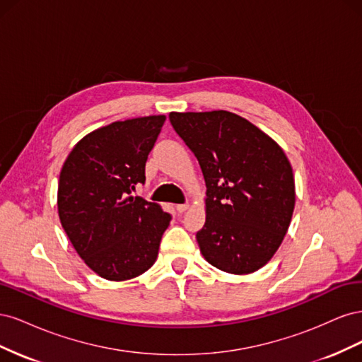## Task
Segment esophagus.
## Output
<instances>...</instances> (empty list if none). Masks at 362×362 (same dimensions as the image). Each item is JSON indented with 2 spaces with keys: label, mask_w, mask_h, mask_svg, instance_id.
<instances>
[{
  "label": "esophagus",
  "mask_w": 362,
  "mask_h": 362,
  "mask_svg": "<svg viewBox=\"0 0 362 362\" xmlns=\"http://www.w3.org/2000/svg\"><path fill=\"white\" fill-rule=\"evenodd\" d=\"M189 206H190L189 204H180V205H177V211H178V213H184L185 210H187Z\"/></svg>",
  "instance_id": "34e87169"
}]
</instances>
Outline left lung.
<instances>
[{"label": "left lung", "mask_w": 362, "mask_h": 362, "mask_svg": "<svg viewBox=\"0 0 362 362\" xmlns=\"http://www.w3.org/2000/svg\"><path fill=\"white\" fill-rule=\"evenodd\" d=\"M196 156L206 185L204 258L233 275L254 273L275 255L291 222L294 177L286 152L247 119L226 110L169 115Z\"/></svg>", "instance_id": "left-lung-1"}]
</instances>
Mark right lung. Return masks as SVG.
I'll return each mask as SVG.
<instances>
[{"instance_id": "right-lung-1", "label": "right lung", "mask_w": 362, "mask_h": 362, "mask_svg": "<svg viewBox=\"0 0 362 362\" xmlns=\"http://www.w3.org/2000/svg\"><path fill=\"white\" fill-rule=\"evenodd\" d=\"M164 120L157 115L98 128L63 163L62 226L76 254L104 279H133L157 259L170 214L131 192L145 182V164Z\"/></svg>"}]
</instances>
